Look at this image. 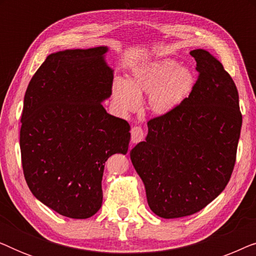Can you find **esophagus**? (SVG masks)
Wrapping results in <instances>:
<instances>
[{
  "instance_id": "obj_1",
  "label": "esophagus",
  "mask_w": 256,
  "mask_h": 256,
  "mask_svg": "<svg viewBox=\"0 0 256 256\" xmlns=\"http://www.w3.org/2000/svg\"><path fill=\"white\" fill-rule=\"evenodd\" d=\"M132 134V143H138L140 141H142L144 138V132L141 127H138V126H134L130 130Z\"/></svg>"
}]
</instances>
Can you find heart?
Instances as JSON below:
<instances>
[{
    "mask_svg": "<svg viewBox=\"0 0 256 256\" xmlns=\"http://www.w3.org/2000/svg\"><path fill=\"white\" fill-rule=\"evenodd\" d=\"M196 85L194 72L170 58H160L132 68L128 80L115 78L112 94L122 113L138 110L141 98L148 96L149 110L166 115L190 96Z\"/></svg>",
    "mask_w": 256,
    "mask_h": 256,
    "instance_id": "obj_1",
    "label": "heart"
}]
</instances>
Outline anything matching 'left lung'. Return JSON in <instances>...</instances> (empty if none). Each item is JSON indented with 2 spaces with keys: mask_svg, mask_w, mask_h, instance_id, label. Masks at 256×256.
I'll return each mask as SVG.
<instances>
[{
  "mask_svg": "<svg viewBox=\"0 0 256 256\" xmlns=\"http://www.w3.org/2000/svg\"><path fill=\"white\" fill-rule=\"evenodd\" d=\"M190 54L198 80L190 96L148 122L130 160L152 211L164 219L200 211L224 191L236 163L242 115L230 76L202 48Z\"/></svg>",
  "mask_w": 256,
  "mask_h": 256,
  "instance_id": "left-lung-1",
  "label": "left lung"
}]
</instances>
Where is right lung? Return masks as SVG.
Masks as SVG:
<instances>
[{"instance_id": "obj_1", "label": "right lung", "mask_w": 256, "mask_h": 256, "mask_svg": "<svg viewBox=\"0 0 256 256\" xmlns=\"http://www.w3.org/2000/svg\"><path fill=\"white\" fill-rule=\"evenodd\" d=\"M107 46L48 54L30 80L20 146L24 177L38 200L59 214L87 219L102 204L104 163L128 152V122L102 106L114 70Z\"/></svg>"}]
</instances>
